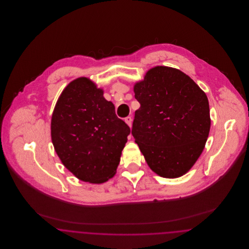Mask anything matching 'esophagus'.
Here are the masks:
<instances>
[{"label":"esophagus","mask_w":249,"mask_h":249,"mask_svg":"<svg viewBox=\"0 0 249 249\" xmlns=\"http://www.w3.org/2000/svg\"><path fill=\"white\" fill-rule=\"evenodd\" d=\"M125 122L128 124V126L129 127H131V124H132V119L130 118V117H127L126 119H125Z\"/></svg>","instance_id":"34e87169"}]
</instances>
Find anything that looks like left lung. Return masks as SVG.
Returning a JSON list of instances; mask_svg holds the SVG:
<instances>
[{"label": "left lung", "mask_w": 249, "mask_h": 249, "mask_svg": "<svg viewBox=\"0 0 249 249\" xmlns=\"http://www.w3.org/2000/svg\"><path fill=\"white\" fill-rule=\"evenodd\" d=\"M140 108L131 134L158 176L178 178L195 164L207 141L211 119L207 96L190 76L156 66L133 86Z\"/></svg>", "instance_id": "obj_1"}]
</instances>
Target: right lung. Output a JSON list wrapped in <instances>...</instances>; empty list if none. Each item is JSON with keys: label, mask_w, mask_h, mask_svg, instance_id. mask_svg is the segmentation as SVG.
I'll list each match as a JSON object with an SVG mask.
<instances>
[{"label": "right lung", "mask_w": 249, "mask_h": 249, "mask_svg": "<svg viewBox=\"0 0 249 249\" xmlns=\"http://www.w3.org/2000/svg\"><path fill=\"white\" fill-rule=\"evenodd\" d=\"M130 132L113 103L105 99L104 89L88 77L65 87L51 118V140L62 164L92 184L116 175Z\"/></svg>", "instance_id": "add662e5"}]
</instances>
